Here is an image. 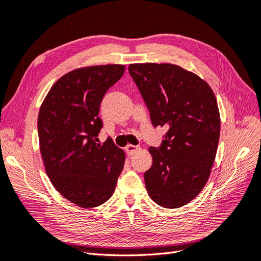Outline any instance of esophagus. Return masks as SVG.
Instances as JSON below:
<instances>
[{
    "label": "esophagus",
    "instance_id": "1",
    "mask_svg": "<svg viewBox=\"0 0 261 261\" xmlns=\"http://www.w3.org/2000/svg\"><path fill=\"white\" fill-rule=\"evenodd\" d=\"M138 148H140L138 146H135V145H132V144H128V145L125 147V152L128 154V155H133Z\"/></svg>",
    "mask_w": 261,
    "mask_h": 261
}]
</instances>
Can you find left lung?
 <instances>
[{"label": "left lung", "instance_id": "1", "mask_svg": "<svg viewBox=\"0 0 261 261\" xmlns=\"http://www.w3.org/2000/svg\"><path fill=\"white\" fill-rule=\"evenodd\" d=\"M128 71L154 127L165 126L159 147L148 148L153 164L144 173L155 203L175 209L204 188L216 159L220 114L210 86L171 63H135Z\"/></svg>", "mask_w": 261, "mask_h": 261}]
</instances>
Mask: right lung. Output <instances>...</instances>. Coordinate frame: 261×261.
Returning a JSON list of instances; mask_svg holds the SVG:
<instances>
[{
	"instance_id": "add662e5",
	"label": "right lung",
	"mask_w": 261,
	"mask_h": 261,
	"mask_svg": "<svg viewBox=\"0 0 261 261\" xmlns=\"http://www.w3.org/2000/svg\"><path fill=\"white\" fill-rule=\"evenodd\" d=\"M125 66L80 68L52 86L38 117L40 150L45 172L58 192L83 207L100 205L113 195L125 153L107 138L101 145L98 117L108 89Z\"/></svg>"
}]
</instances>
